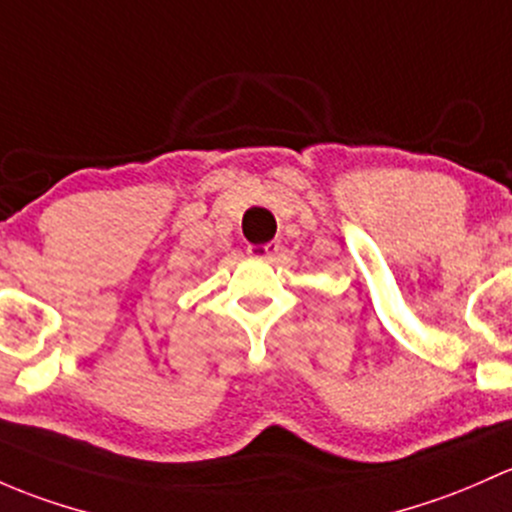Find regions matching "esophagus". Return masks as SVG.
Here are the masks:
<instances>
[{
	"label": "esophagus",
	"instance_id": "34e87169",
	"mask_svg": "<svg viewBox=\"0 0 512 512\" xmlns=\"http://www.w3.org/2000/svg\"><path fill=\"white\" fill-rule=\"evenodd\" d=\"M247 252H250V257H255V260H272L279 252V245L277 242H270V245H250Z\"/></svg>",
	"mask_w": 512,
	"mask_h": 512
}]
</instances>
